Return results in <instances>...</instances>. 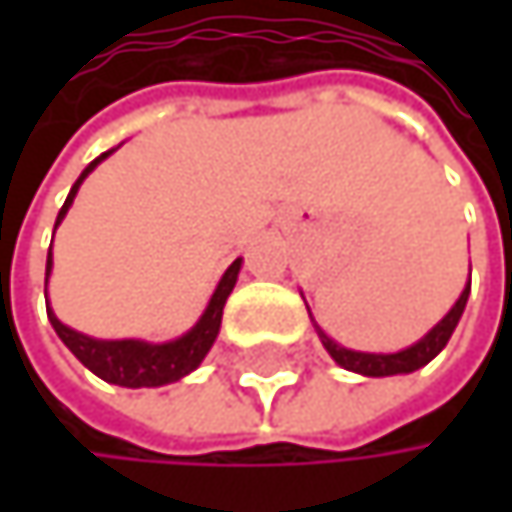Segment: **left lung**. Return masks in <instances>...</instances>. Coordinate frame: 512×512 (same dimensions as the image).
<instances>
[{
    "mask_svg": "<svg viewBox=\"0 0 512 512\" xmlns=\"http://www.w3.org/2000/svg\"><path fill=\"white\" fill-rule=\"evenodd\" d=\"M468 290H471V281L465 284V290H462V296L457 299V305L448 311V317L427 335V338H421L415 347H409V350H403V353H391V356H373V353H353V350H344V347H338L329 335H323L320 329H317V335H320V341H323V347L329 350V356L335 358L341 367H347V370H356L361 376H394V373H412V370H418V367H424L427 361H433V358L439 356L442 350H445V344L451 341V335H454V329H457V323H460L462 311H465V302H468Z\"/></svg>",
    "mask_w": 512,
    "mask_h": 512,
    "instance_id": "1",
    "label": "left lung"
}]
</instances>
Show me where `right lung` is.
Returning <instances> with one entry per match:
<instances>
[{"mask_svg": "<svg viewBox=\"0 0 512 512\" xmlns=\"http://www.w3.org/2000/svg\"><path fill=\"white\" fill-rule=\"evenodd\" d=\"M112 154V151H109ZM109 154L97 156L82 174L79 180L73 183L64 207L58 210V219L55 225L64 219L67 207L73 204V195L79 189V183L88 177V171H94V165L100 159H106ZM50 266H52V252L47 255V278H50ZM237 272H240V257L228 266V272L222 275L204 317L195 323L192 332H186L183 338L171 341V344H142V341H94L88 335H79L73 329H67L64 323H58V317L50 311L47 305V314H50L52 329L55 335L64 341V347L79 358L91 373H97L100 379L106 382H115V385H124V388H154V385H165V382H174L186 373H192L201 358L210 353L216 335H219V326H222V308L237 284Z\"/></svg>", "mask_w": 512, "mask_h": 512, "instance_id": "add662e5", "label": "right lung"}]
</instances>
